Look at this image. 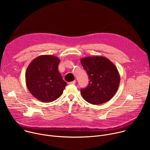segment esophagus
Wrapping results in <instances>:
<instances>
[{"instance_id":"34e87169","label":"esophagus","mask_w":150,"mask_h":150,"mask_svg":"<svg viewBox=\"0 0 150 150\" xmlns=\"http://www.w3.org/2000/svg\"><path fill=\"white\" fill-rule=\"evenodd\" d=\"M75 83H76V81L74 80V81H72V82H68V84H75Z\"/></svg>"}]
</instances>
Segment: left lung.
Listing matches in <instances>:
<instances>
[{
	"mask_svg": "<svg viewBox=\"0 0 150 150\" xmlns=\"http://www.w3.org/2000/svg\"><path fill=\"white\" fill-rule=\"evenodd\" d=\"M81 65L89 77L88 87L81 90L83 98L88 103L98 105L112 99L120 83V75L116 67L103 56L81 58Z\"/></svg>",
	"mask_w": 150,
	"mask_h": 150,
	"instance_id": "8db88e82",
	"label": "left lung"
}]
</instances>
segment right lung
<instances>
[{"instance_id": "right-lung-1", "label": "right lung", "mask_w": 150, "mask_h": 150, "mask_svg": "<svg viewBox=\"0 0 150 150\" xmlns=\"http://www.w3.org/2000/svg\"><path fill=\"white\" fill-rule=\"evenodd\" d=\"M60 59L53 55H41L28 66L25 82L28 90L37 100L49 103L57 99L67 85L58 71Z\"/></svg>"}]
</instances>
